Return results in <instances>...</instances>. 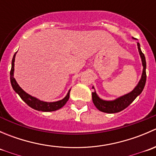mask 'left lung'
I'll list each match as a JSON object with an SVG mask.
<instances>
[{"label":"left lung","instance_id":"8db88e82","mask_svg":"<svg viewBox=\"0 0 156 156\" xmlns=\"http://www.w3.org/2000/svg\"><path fill=\"white\" fill-rule=\"evenodd\" d=\"M137 48L138 50H139L141 60H142L143 66H144L142 76H141L139 83H138L137 85L135 87L134 89L131 92L128 93V94H125V95L122 96V97H119V98L115 99L114 100H110V101L103 100L100 99L97 96L96 91H94L92 93L93 103H94L96 107L98 108L100 111L106 113L119 112L122 111L125 108H127L136 98V97L139 96L142 93L146 81V62L145 56L143 53V52L141 51L140 45L139 43H137ZM93 89H94V87H93Z\"/></svg>","mask_w":156,"mask_h":156}]
</instances>
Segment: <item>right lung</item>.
Returning <instances> with one entry per match:
<instances>
[{
    "mask_svg": "<svg viewBox=\"0 0 156 156\" xmlns=\"http://www.w3.org/2000/svg\"><path fill=\"white\" fill-rule=\"evenodd\" d=\"M16 53L14 54L13 57L12 59V67H11L10 70V82L11 85H12V89L15 90L16 94H19L22 100L28 105L30 107H31L34 109L37 110V111H42V112H53L56 111V110L62 108L64 105L66 103L69 99V93H70L71 90H69L67 95L64 97L62 100H59L56 102H51V103H48V102L41 101V100H38V99L35 98V97H32V96L29 95L26 92H25L21 87H20L18 84H17L16 81L13 77V72H14V62H15V56Z\"/></svg>",
    "mask_w": 156,
    "mask_h": 156,
    "instance_id": "1",
    "label": "right lung"
}]
</instances>
